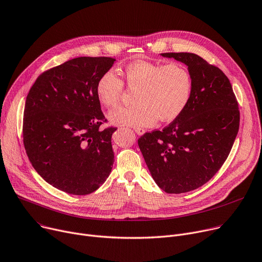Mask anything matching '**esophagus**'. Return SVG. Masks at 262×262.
<instances>
[{"label": "esophagus", "instance_id": "esophagus-1", "mask_svg": "<svg viewBox=\"0 0 262 262\" xmlns=\"http://www.w3.org/2000/svg\"><path fill=\"white\" fill-rule=\"evenodd\" d=\"M134 131L136 132V134H138V135H143L146 131H145V129H142V128H134Z\"/></svg>", "mask_w": 262, "mask_h": 262}]
</instances>
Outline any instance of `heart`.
I'll return each mask as SVG.
<instances>
[{
    "mask_svg": "<svg viewBox=\"0 0 262 262\" xmlns=\"http://www.w3.org/2000/svg\"><path fill=\"white\" fill-rule=\"evenodd\" d=\"M129 90H137L135 107H119L109 113L117 126L148 127L157 119L171 123L184 112L191 98L193 80L189 69L180 63L162 64L149 61L130 63L120 72ZM124 83L107 71L96 84V95L106 108L116 107L125 92Z\"/></svg>",
    "mask_w": 262,
    "mask_h": 262,
    "instance_id": "b5f03b06",
    "label": "heart"
}]
</instances>
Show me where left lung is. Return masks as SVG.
<instances>
[{
	"label": "left lung",
	"instance_id": "8db88e82",
	"mask_svg": "<svg viewBox=\"0 0 262 262\" xmlns=\"http://www.w3.org/2000/svg\"><path fill=\"white\" fill-rule=\"evenodd\" d=\"M188 66L189 104L162 131L147 132L138 147L157 186L170 194L193 191L218 172L239 130L238 102L227 75L195 53L167 52Z\"/></svg>",
	"mask_w": 262,
	"mask_h": 262
}]
</instances>
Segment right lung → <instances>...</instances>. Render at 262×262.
<instances>
[{
  "label": "right lung",
  "instance_id": "right-lung-1",
  "mask_svg": "<svg viewBox=\"0 0 262 262\" xmlns=\"http://www.w3.org/2000/svg\"><path fill=\"white\" fill-rule=\"evenodd\" d=\"M115 58L80 56L39 75L26 97L23 143L32 167L54 188L87 195L108 178L111 137L96 95L99 77Z\"/></svg>",
  "mask_w": 262,
  "mask_h": 262
}]
</instances>
